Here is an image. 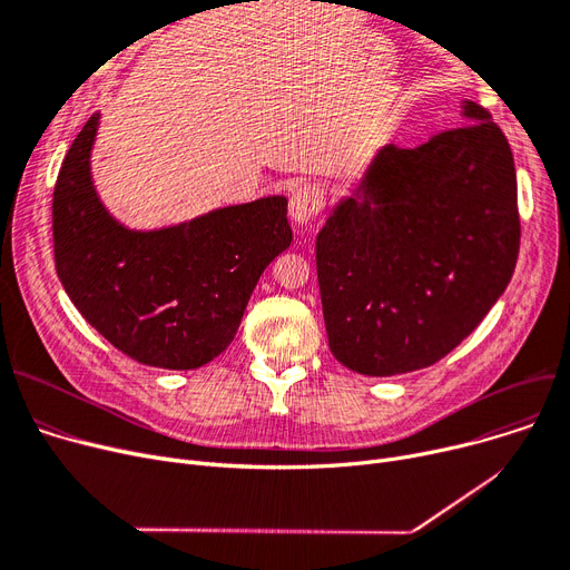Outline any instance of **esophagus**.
<instances>
[{"instance_id": "obj_1", "label": "esophagus", "mask_w": 570, "mask_h": 570, "mask_svg": "<svg viewBox=\"0 0 570 570\" xmlns=\"http://www.w3.org/2000/svg\"><path fill=\"white\" fill-rule=\"evenodd\" d=\"M323 205H325L323 189L316 185H303L291 194L288 215L295 226H307L323 213Z\"/></svg>"}]
</instances>
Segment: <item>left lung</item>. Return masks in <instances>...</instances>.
Wrapping results in <instances>:
<instances>
[{
    "instance_id": "1",
    "label": "left lung",
    "mask_w": 570,
    "mask_h": 570,
    "mask_svg": "<svg viewBox=\"0 0 570 570\" xmlns=\"http://www.w3.org/2000/svg\"><path fill=\"white\" fill-rule=\"evenodd\" d=\"M402 149L383 145L316 235L337 361L365 376L434 365L485 318L520 252L511 145L490 112Z\"/></svg>"
}]
</instances>
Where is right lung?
<instances>
[{
  "label": "right lung",
  "instance_id": "add662e5",
  "mask_svg": "<svg viewBox=\"0 0 570 570\" xmlns=\"http://www.w3.org/2000/svg\"><path fill=\"white\" fill-rule=\"evenodd\" d=\"M99 122L101 112L87 119L57 175V277L115 348L140 365L196 370L226 351L263 269L288 249V200L265 196L173 226L129 228L92 179Z\"/></svg>",
  "mask_w": 570,
  "mask_h": 570
}]
</instances>
